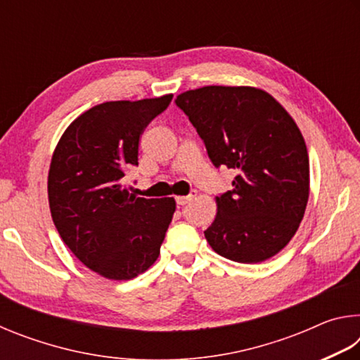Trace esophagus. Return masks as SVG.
Here are the masks:
<instances>
[{"label":"esophagus","instance_id":"34e87169","mask_svg":"<svg viewBox=\"0 0 360 360\" xmlns=\"http://www.w3.org/2000/svg\"><path fill=\"white\" fill-rule=\"evenodd\" d=\"M195 197H197V192L193 191L191 195H187V197H176V203H178L179 206H184V205L191 202V200H193Z\"/></svg>","mask_w":360,"mask_h":360}]
</instances>
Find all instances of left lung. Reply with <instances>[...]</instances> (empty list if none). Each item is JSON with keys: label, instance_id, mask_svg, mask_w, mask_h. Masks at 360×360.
I'll return each mask as SVG.
<instances>
[{"label": "left lung", "instance_id": "obj_1", "mask_svg": "<svg viewBox=\"0 0 360 360\" xmlns=\"http://www.w3.org/2000/svg\"><path fill=\"white\" fill-rule=\"evenodd\" d=\"M214 167L236 169L216 197L206 241L225 259L259 264L289 245L309 197V160L295 120L265 90L206 85L176 96Z\"/></svg>", "mask_w": 360, "mask_h": 360}]
</instances>
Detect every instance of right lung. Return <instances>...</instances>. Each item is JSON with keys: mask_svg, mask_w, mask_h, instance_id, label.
I'll list each match as a JSON object with an SVG mask.
<instances>
[{"mask_svg": "<svg viewBox=\"0 0 360 360\" xmlns=\"http://www.w3.org/2000/svg\"><path fill=\"white\" fill-rule=\"evenodd\" d=\"M172 98L96 105L71 122L53 150L52 221L70 251L108 279L127 281L154 265L173 219L174 198H141L124 184L144 129Z\"/></svg>", "mask_w": 360, "mask_h": 360, "instance_id": "1", "label": "right lung"}]
</instances>
